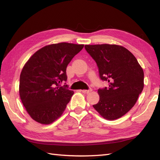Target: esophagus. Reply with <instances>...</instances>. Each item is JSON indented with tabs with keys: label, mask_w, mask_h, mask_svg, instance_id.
I'll return each mask as SVG.
<instances>
[{
	"label": "esophagus",
	"mask_w": 160,
	"mask_h": 160,
	"mask_svg": "<svg viewBox=\"0 0 160 160\" xmlns=\"http://www.w3.org/2000/svg\"><path fill=\"white\" fill-rule=\"evenodd\" d=\"M82 91V92L83 93H90L91 92V91H92V89H91V88H90V89H88V90H82V91Z\"/></svg>",
	"instance_id": "obj_1"
}]
</instances>
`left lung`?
I'll use <instances>...</instances> for the list:
<instances>
[{"label": "left lung", "instance_id": "8db88e82", "mask_svg": "<svg viewBox=\"0 0 160 160\" xmlns=\"http://www.w3.org/2000/svg\"><path fill=\"white\" fill-rule=\"evenodd\" d=\"M96 62L100 79L108 82L100 88V100L93 108L107 120L127 113L136 103L144 88V71L137 59L124 47L116 45L84 46Z\"/></svg>", "mask_w": 160, "mask_h": 160}]
</instances>
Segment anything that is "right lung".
Listing matches in <instances>:
<instances>
[{
  "label": "right lung",
  "mask_w": 160,
  "mask_h": 160,
  "mask_svg": "<svg viewBox=\"0 0 160 160\" xmlns=\"http://www.w3.org/2000/svg\"><path fill=\"white\" fill-rule=\"evenodd\" d=\"M84 45L61 42L42 47L22 68L19 93L30 116L40 124H49L65 110L73 91L64 83L67 67Z\"/></svg>",
  "instance_id": "1"
}]
</instances>
